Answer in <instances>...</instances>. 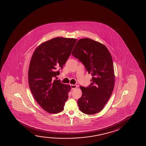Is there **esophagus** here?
Masks as SVG:
<instances>
[{"label":"esophagus","mask_w":146,"mask_h":146,"mask_svg":"<svg viewBox=\"0 0 146 146\" xmlns=\"http://www.w3.org/2000/svg\"><path fill=\"white\" fill-rule=\"evenodd\" d=\"M70 86H71V88L72 89H75V88H76L78 86H77V85H74V84H71L70 85Z\"/></svg>","instance_id":"34e87169"}]
</instances>
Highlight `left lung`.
<instances>
[{"label":"left lung","mask_w":146,"mask_h":146,"mask_svg":"<svg viewBox=\"0 0 146 146\" xmlns=\"http://www.w3.org/2000/svg\"><path fill=\"white\" fill-rule=\"evenodd\" d=\"M72 55L84 64L92 76L89 86L80 87L82 95L78 100L79 109L87 115L98 113L103 109L114 89L112 56L104 44L90 38L78 40Z\"/></svg>","instance_id":"1"}]
</instances>
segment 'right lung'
<instances>
[{
  "mask_svg": "<svg viewBox=\"0 0 146 146\" xmlns=\"http://www.w3.org/2000/svg\"><path fill=\"white\" fill-rule=\"evenodd\" d=\"M77 41L74 38L57 37L43 42L34 51L28 70V83L36 102L46 112H61L71 90L69 85L54 79L60 74Z\"/></svg>",
  "mask_w": 146,
  "mask_h": 146,
  "instance_id": "right-lung-1",
  "label": "right lung"
}]
</instances>
